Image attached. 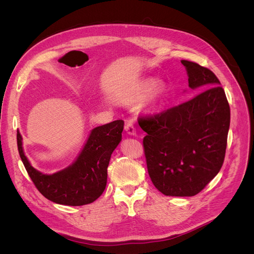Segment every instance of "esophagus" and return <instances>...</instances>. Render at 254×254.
I'll use <instances>...</instances> for the list:
<instances>
[{"mask_svg":"<svg viewBox=\"0 0 254 254\" xmlns=\"http://www.w3.org/2000/svg\"><path fill=\"white\" fill-rule=\"evenodd\" d=\"M125 129H126V131L127 132L128 135L136 136V127H135L134 124H132L131 122H127V125L125 126Z\"/></svg>","mask_w":254,"mask_h":254,"instance_id":"esophagus-1","label":"esophagus"}]
</instances>
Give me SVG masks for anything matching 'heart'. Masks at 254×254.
I'll return each mask as SVG.
<instances>
[{"label":"heart","instance_id":"heart-1","mask_svg":"<svg viewBox=\"0 0 254 254\" xmlns=\"http://www.w3.org/2000/svg\"><path fill=\"white\" fill-rule=\"evenodd\" d=\"M158 84V80L155 78H147L138 82L136 85L126 88L119 92L118 98L124 103H135L147 98L153 92L152 103L155 107L163 102L167 95L166 87L163 84Z\"/></svg>","mask_w":254,"mask_h":254}]
</instances>
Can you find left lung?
Wrapping results in <instances>:
<instances>
[{"instance_id": "obj_1", "label": "left lung", "mask_w": 254, "mask_h": 254, "mask_svg": "<svg viewBox=\"0 0 254 254\" xmlns=\"http://www.w3.org/2000/svg\"><path fill=\"white\" fill-rule=\"evenodd\" d=\"M189 86L202 90L192 99L153 115L139 116L147 132L143 147L155 188L170 196H192L220 171L225 155L231 111L216 75L182 60Z\"/></svg>"}]
</instances>
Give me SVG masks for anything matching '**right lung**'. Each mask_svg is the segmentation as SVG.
<instances>
[{"mask_svg":"<svg viewBox=\"0 0 254 254\" xmlns=\"http://www.w3.org/2000/svg\"><path fill=\"white\" fill-rule=\"evenodd\" d=\"M124 120L93 128L76 161L52 175L34 169L22 149L17 130V147L23 166L37 190L49 201L66 206H82L95 202L107 184V168L114 149L122 141Z\"/></svg>","mask_w":254,"mask_h":254,"instance_id":"1","label":"right lung"}]
</instances>
